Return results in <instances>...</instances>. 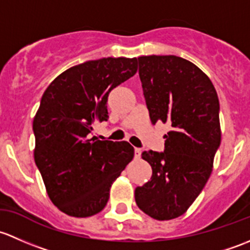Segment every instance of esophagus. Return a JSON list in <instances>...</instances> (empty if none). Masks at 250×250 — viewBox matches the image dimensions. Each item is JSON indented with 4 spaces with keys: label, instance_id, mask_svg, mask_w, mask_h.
<instances>
[{
    "label": "esophagus",
    "instance_id": "34e87169",
    "mask_svg": "<svg viewBox=\"0 0 250 250\" xmlns=\"http://www.w3.org/2000/svg\"><path fill=\"white\" fill-rule=\"evenodd\" d=\"M141 154H142V149H141V148H135V158L136 159H140L141 158Z\"/></svg>",
    "mask_w": 250,
    "mask_h": 250
}]
</instances>
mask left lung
Here are the masks:
<instances>
[{
  "mask_svg": "<svg viewBox=\"0 0 250 250\" xmlns=\"http://www.w3.org/2000/svg\"><path fill=\"white\" fill-rule=\"evenodd\" d=\"M149 117L168 123L164 151L148 150L150 181L135 190L140 209L158 220L182 215L210 176L220 146L219 100L212 82L197 66L176 55L138 58Z\"/></svg>",
  "mask_w": 250,
  "mask_h": 250,
  "instance_id": "1",
  "label": "left lung"
}]
</instances>
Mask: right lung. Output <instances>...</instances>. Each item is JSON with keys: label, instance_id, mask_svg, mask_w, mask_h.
Here are the masks:
<instances>
[{"label": "right lung", "instance_id": "obj_1", "mask_svg": "<svg viewBox=\"0 0 250 250\" xmlns=\"http://www.w3.org/2000/svg\"><path fill=\"white\" fill-rule=\"evenodd\" d=\"M137 72V59L86 61L56 77L33 119L35 163L50 200L71 217L101 212L112 183L135 155L130 143L90 138L107 122L109 92Z\"/></svg>", "mask_w": 250, "mask_h": 250}]
</instances>
